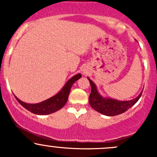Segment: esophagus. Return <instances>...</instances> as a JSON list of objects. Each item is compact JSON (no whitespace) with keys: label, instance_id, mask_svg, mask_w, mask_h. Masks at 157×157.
<instances>
[{"label":"esophagus","instance_id":"esophagus-1","mask_svg":"<svg viewBox=\"0 0 157 157\" xmlns=\"http://www.w3.org/2000/svg\"><path fill=\"white\" fill-rule=\"evenodd\" d=\"M87 73H88L87 70H86V69L83 70V74H87Z\"/></svg>","mask_w":157,"mask_h":157}]
</instances>
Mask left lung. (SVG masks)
Masks as SVG:
<instances>
[{"instance_id":"1","label":"left lung","mask_w":157,"mask_h":157,"mask_svg":"<svg viewBox=\"0 0 157 157\" xmlns=\"http://www.w3.org/2000/svg\"><path fill=\"white\" fill-rule=\"evenodd\" d=\"M87 78L91 86L89 103L94 110L106 116H115L126 112L139 100L143 92L142 90L138 96L128 101H120L112 98L104 97L98 92L94 82L89 77Z\"/></svg>"}]
</instances>
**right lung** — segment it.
Segmentation results:
<instances>
[{
    "label": "right lung",
    "instance_id": "obj_1",
    "mask_svg": "<svg viewBox=\"0 0 157 157\" xmlns=\"http://www.w3.org/2000/svg\"><path fill=\"white\" fill-rule=\"evenodd\" d=\"M81 76L82 75L80 74H77L74 75V77H72L71 79L67 80V83L64 84L62 89L57 94L46 99V100L39 102V103H26V102H24L20 100V99H19L17 96H15L17 100L18 101L19 103L22 106H23L25 109L29 110L32 113L40 115H49V114L54 113V112L60 110V109L64 106V105L67 102V99H68L71 86H73V84L77 80H79L81 77Z\"/></svg>",
    "mask_w": 157,
    "mask_h": 157
}]
</instances>
